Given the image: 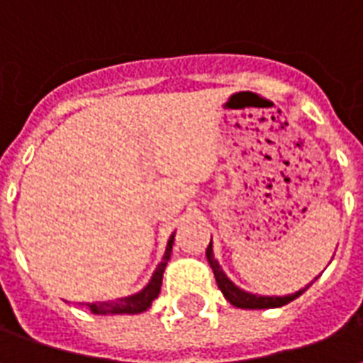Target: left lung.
<instances>
[{
  "mask_svg": "<svg viewBox=\"0 0 363 363\" xmlns=\"http://www.w3.org/2000/svg\"><path fill=\"white\" fill-rule=\"evenodd\" d=\"M206 259H208L210 267H212L216 281H218V288L221 289L223 297H225L231 305L239 307V309H272V307H281V305L294 301L296 297L301 296L305 289L311 286V284H309V286H305L303 289H299L296 294H288V296H257V294H251V291H245V289H241L239 286H235L233 281L229 280L228 274L221 270L220 262L213 259L212 241H210L208 249H206ZM317 278H319V276H317ZM317 278H315V280H317Z\"/></svg>",
  "mask_w": 363,
  "mask_h": 363,
  "instance_id": "left-lung-1",
  "label": "left lung"
}]
</instances>
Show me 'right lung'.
<instances>
[{
	"label": "right lung",
	"instance_id": "add662e5",
	"mask_svg": "<svg viewBox=\"0 0 363 363\" xmlns=\"http://www.w3.org/2000/svg\"><path fill=\"white\" fill-rule=\"evenodd\" d=\"M173 241L174 233L169 237L167 241L165 255H163V260L159 262L155 272L151 276L150 284L138 291L134 296L128 297H118V299H112V301H96V303H87L91 313L95 315H138V313L147 311L153 303V299L159 296L161 291V281H163V272H165V267L169 259H171V251H173Z\"/></svg>",
	"mask_w": 363,
	"mask_h": 363
}]
</instances>
